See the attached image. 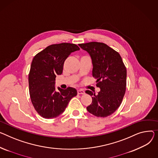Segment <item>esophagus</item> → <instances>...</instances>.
Returning <instances> with one entry per match:
<instances>
[{
    "label": "esophagus",
    "instance_id": "obj_1",
    "mask_svg": "<svg viewBox=\"0 0 158 158\" xmlns=\"http://www.w3.org/2000/svg\"><path fill=\"white\" fill-rule=\"evenodd\" d=\"M77 94H85V90H83L82 89H80L77 90Z\"/></svg>",
    "mask_w": 158,
    "mask_h": 158
}]
</instances>
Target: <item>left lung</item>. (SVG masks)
<instances>
[{"mask_svg": "<svg viewBox=\"0 0 158 158\" xmlns=\"http://www.w3.org/2000/svg\"><path fill=\"white\" fill-rule=\"evenodd\" d=\"M79 46L89 54L93 77L97 79V86L100 88L97 95L86 91L92 96V103L86 109L97 117H107L121 104L127 86V69L120 55L106 44L91 42Z\"/></svg>", "mask_w": 158, "mask_h": 158, "instance_id": "obj_1", "label": "left lung"}]
</instances>
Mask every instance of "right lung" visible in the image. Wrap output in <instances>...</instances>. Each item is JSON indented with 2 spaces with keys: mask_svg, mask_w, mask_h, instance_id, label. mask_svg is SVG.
Returning a JSON list of instances; mask_svg holds the SVG:
<instances>
[{
  "mask_svg": "<svg viewBox=\"0 0 158 158\" xmlns=\"http://www.w3.org/2000/svg\"><path fill=\"white\" fill-rule=\"evenodd\" d=\"M74 44H52L39 52L31 61L28 74L29 93L37 112L44 118L52 119L64 112L77 90L55 87V78L61 75L65 60L71 52L79 50Z\"/></svg>",
  "mask_w": 158,
  "mask_h": 158,
  "instance_id": "add662e5",
  "label": "right lung"
}]
</instances>
